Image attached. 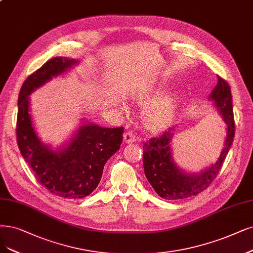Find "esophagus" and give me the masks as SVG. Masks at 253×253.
I'll use <instances>...</instances> for the list:
<instances>
[{"label":"esophagus","instance_id":"obj_1","mask_svg":"<svg viewBox=\"0 0 253 253\" xmlns=\"http://www.w3.org/2000/svg\"><path fill=\"white\" fill-rule=\"evenodd\" d=\"M123 139H124V143H126V144H130V143H133V142H135L136 137H135L134 133H132V132H130V131H129V132H126V133L124 134Z\"/></svg>","mask_w":253,"mask_h":253}]
</instances>
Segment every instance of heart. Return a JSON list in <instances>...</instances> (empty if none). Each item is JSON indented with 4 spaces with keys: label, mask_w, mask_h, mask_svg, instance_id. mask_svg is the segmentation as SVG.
Returning <instances> with one entry per match:
<instances>
[{
    "label": "heart",
    "mask_w": 253,
    "mask_h": 253,
    "mask_svg": "<svg viewBox=\"0 0 253 253\" xmlns=\"http://www.w3.org/2000/svg\"><path fill=\"white\" fill-rule=\"evenodd\" d=\"M158 91L156 87H148L135 92L134 100L139 104H147L142 110V120L150 130H160L169 125L177 111V100L172 95H165L148 101ZM149 103H148L147 102Z\"/></svg>",
    "instance_id": "1"
}]
</instances>
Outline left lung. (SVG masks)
I'll list each match as a JSON object with an SVG mask.
<instances>
[{"mask_svg": "<svg viewBox=\"0 0 253 253\" xmlns=\"http://www.w3.org/2000/svg\"><path fill=\"white\" fill-rule=\"evenodd\" d=\"M209 99L218 109L224 123L226 124L224 147L216 163L211 164L200 173H186L177 167L171 148V141L175 133L173 128L160 136L150 138L143 146L145 175L154 191L162 198L178 200L197 195L208 189L221 170L235 136V120L228 83L218 77V84L211 92Z\"/></svg>", "mask_w": 253, "mask_h": 253, "instance_id": "8db88e82", "label": "left lung"}]
</instances>
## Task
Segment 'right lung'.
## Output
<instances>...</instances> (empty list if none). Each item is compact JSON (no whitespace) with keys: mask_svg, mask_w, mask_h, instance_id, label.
<instances>
[{"mask_svg":"<svg viewBox=\"0 0 253 253\" xmlns=\"http://www.w3.org/2000/svg\"><path fill=\"white\" fill-rule=\"evenodd\" d=\"M76 64L78 60L67 57L50 59L25 80L18 95L16 138L21 154L36 180L65 199L85 198L96 190L104 166L120 149L124 133V127L105 128L82 119L76 132L61 148L54 150L42 142L32 122L29 96Z\"/></svg>","mask_w":253,"mask_h":253,"instance_id":"add662e5","label":"right lung"}]
</instances>
